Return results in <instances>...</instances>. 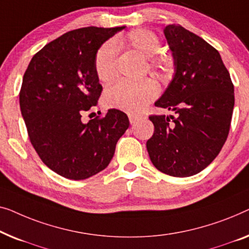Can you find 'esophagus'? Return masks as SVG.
I'll return each instance as SVG.
<instances>
[{"label":"esophagus","instance_id":"34e87169","mask_svg":"<svg viewBox=\"0 0 249 249\" xmlns=\"http://www.w3.org/2000/svg\"><path fill=\"white\" fill-rule=\"evenodd\" d=\"M128 120L131 124H135L136 122L141 120V116H139V115H134V114H128Z\"/></svg>","mask_w":249,"mask_h":249}]
</instances>
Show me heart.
I'll use <instances>...</instances> for the list:
<instances>
[{"mask_svg":"<svg viewBox=\"0 0 249 249\" xmlns=\"http://www.w3.org/2000/svg\"><path fill=\"white\" fill-rule=\"evenodd\" d=\"M117 47L134 51L143 58H149L148 68L157 75L166 76L173 68V61L166 54H159L161 40L158 35L148 29H134L115 40ZM94 71L103 83L113 81L116 76L115 50L110 43L101 46L94 56ZM157 89L149 80L139 82H118L106 90L104 103L107 107L139 113L155 99Z\"/></svg>","mask_w":249,"mask_h":249,"instance_id":"1","label":"heart"}]
</instances>
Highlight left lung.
Returning a JSON list of instances; mask_svg holds the SVG:
<instances>
[{
	"instance_id": "obj_1",
	"label": "left lung",
	"mask_w": 249,
	"mask_h": 249,
	"mask_svg": "<svg viewBox=\"0 0 249 249\" xmlns=\"http://www.w3.org/2000/svg\"><path fill=\"white\" fill-rule=\"evenodd\" d=\"M173 53L175 74L157 107L177 117L151 115L149 157L161 173L188 177L202 171L228 138L234 106L233 85L219 52L180 24L163 30Z\"/></svg>"
}]
</instances>
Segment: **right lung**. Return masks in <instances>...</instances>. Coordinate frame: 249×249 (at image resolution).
<instances>
[{"label":"right lung","instance_id":"obj_1","mask_svg":"<svg viewBox=\"0 0 249 249\" xmlns=\"http://www.w3.org/2000/svg\"><path fill=\"white\" fill-rule=\"evenodd\" d=\"M124 28L69 31L35 54L24 72L19 101L31 144L50 169L69 179H87L104 170L128 128L127 115L118 109L81 121L103 91L94 56Z\"/></svg>","mask_w":249,"mask_h":249}]
</instances>
